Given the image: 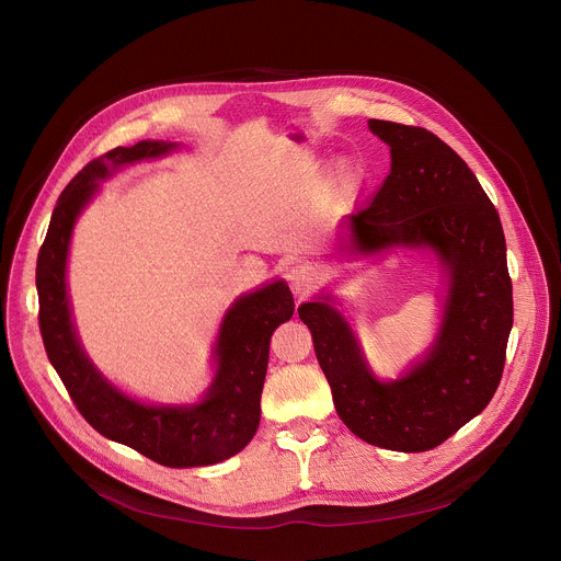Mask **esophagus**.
Returning a JSON list of instances; mask_svg holds the SVG:
<instances>
[{
  "instance_id": "1",
  "label": "esophagus",
  "mask_w": 561,
  "mask_h": 561,
  "mask_svg": "<svg viewBox=\"0 0 561 561\" xmlns=\"http://www.w3.org/2000/svg\"><path fill=\"white\" fill-rule=\"evenodd\" d=\"M288 282H290V288L293 293H297L299 297H304L306 293H310L317 284V273L312 266L308 264H295L290 271H288Z\"/></svg>"
}]
</instances>
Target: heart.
<instances>
[{
  "label": "heart",
  "mask_w": 561,
  "mask_h": 561,
  "mask_svg": "<svg viewBox=\"0 0 561 561\" xmlns=\"http://www.w3.org/2000/svg\"><path fill=\"white\" fill-rule=\"evenodd\" d=\"M344 180H346V182H351V180H353V173H351V169H346V171H344Z\"/></svg>",
  "instance_id": "1"
}]
</instances>
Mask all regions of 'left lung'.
Segmentation results:
<instances>
[{
    "instance_id": "obj_1",
    "label": "left lung",
    "mask_w": 561,
    "mask_h": 561,
    "mask_svg": "<svg viewBox=\"0 0 561 561\" xmlns=\"http://www.w3.org/2000/svg\"><path fill=\"white\" fill-rule=\"evenodd\" d=\"M368 128L390 148V173L348 215L351 251H433L446 275L437 337L397 379H379L331 293L297 312L342 422L373 446L424 453L482 413L500 386L513 329L506 239L489 195L437 135L383 119Z\"/></svg>"
}]
</instances>
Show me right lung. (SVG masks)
<instances>
[{"label":"right lung","mask_w":561,"mask_h":561,"mask_svg":"<svg viewBox=\"0 0 561 561\" xmlns=\"http://www.w3.org/2000/svg\"><path fill=\"white\" fill-rule=\"evenodd\" d=\"M175 141L144 139L93 159L64 188L37 257L39 331L46 355L84 420L104 437L171 468L224 461L242 450L260 426V399L273 331L295 310L284 279L237 297L226 310L213 348L215 375L195 404H146L111 383L77 337L66 288V264L77 217L100 182L141 159L175 150Z\"/></svg>","instance_id":"1"}]
</instances>
